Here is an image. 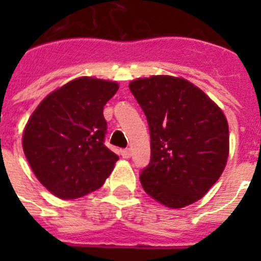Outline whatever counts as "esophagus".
<instances>
[{"label":"esophagus","instance_id":"esophagus-1","mask_svg":"<svg viewBox=\"0 0 261 261\" xmlns=\"http://www.w3.org/2000/svg\"><path fill=\"white\" fill-rule=\"evenodd\" d=\"M121 153V156L123 158H129V156L132 155V153H130V149H123V150L120 151Z\"/></svg>","mask_w":261,"mask_h":261}]
</instances>
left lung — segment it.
Instances as JSON below:
<instances>
[{
	"label": "left lung",
	"instance_id": "obj_1",
	"mask_svg": "<svg viewBox=\"0 0 261 261\" xmlns=\"http://www.w3.org/2000/svg\"><path fill=\"white\" fill-rule=\"evenodd\" d=\"M129 89L150 130V162L142 188L168 208L200 200L220 179L229 156V125L221 108L184 78H138Z\"/></svg>",
	"mask_w": 261,
	"mask_h": 261
}]
</instances>
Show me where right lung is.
I'll return each instance as SVG.
<instances>
[{
  "label": "right lung",
  "instance_id": "add662e5",
  "mask_svg": "<svg viewBox=\"0 0 261 261\" xmlns=\"http://www.w3.org/2000/svg\"><path fill=\"white\" fill-rule=\"evenodd\" d=\"M119 90L111 81L81 77L45 96L27 121L23 151L43 186L64 200L103 186L119 156L105 145L103 107Z\"/></svg>",
  "mask_w": 261,
  "mask_h": 261
}]
</instances>
